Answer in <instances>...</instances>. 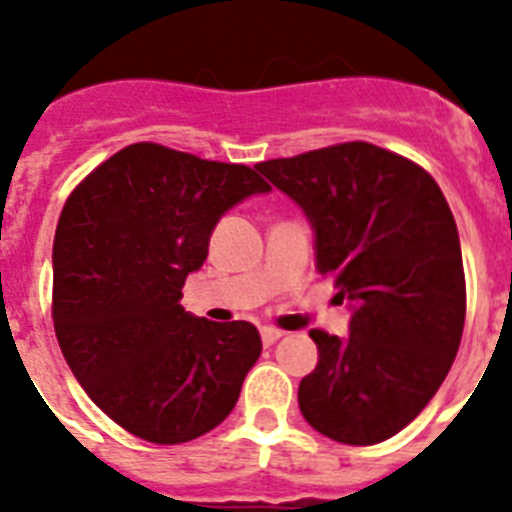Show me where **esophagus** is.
Wrapping results in <instances>:
<instances>
[{
    "mask_svg": "<svg viewBox=\"0 0 512 512\" xmlns=\"http://www.w3.org/2000/svg\"><path fill=\"white\" fill-rule=\"evenodd\" d=\"M282 338V330L277 328H261V341H264V346H274V343Z\"/></svg>",
    "mask_w": 512,
    "mask_h": 512,
    "instance_id": "obj_1",
    "label": "esophagus"
}]
</instances>
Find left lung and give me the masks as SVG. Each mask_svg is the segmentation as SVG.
<instances>
[{
	"mask_svg": "<svg viewBox=\"0 0 512 512\" xmlns=\"http://www.w3.org/2000/svg\"><path fill=\"white\" fill-rule=\"evenodd\" d=\"M315 228L318 271L354 302L348 338L310 330L318 366L300 410L323 436L372 446L431 402L467 315L459 230L423 166L364 140L261 161Z\"/></svg>",
	"mask_w": 512,
	"mask_h": 512,
	"instance_id": "1",
	"label": "left lung"
}]
</instances>
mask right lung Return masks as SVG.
Here are the masks:
<instances>
[{
	"instance_id": "obj_1",
	"label": "right lung",
	"mask_w": 512,
	"mask_h": 512,
	"mask_svg": "<svg viewBox=\"0 0 512 512\" xmlns=\"http://www.w3.org/2000/svg\"><path fill=\"white\" fill-rule=\"evenodd\" d=\"M251 166L158 143L110 156L69 194L53 241V328L102 413L151 443H187L235 408L261 336L184 307L220 215L269 192Z\"/></svg>"
}]
</instances>
